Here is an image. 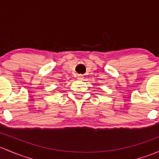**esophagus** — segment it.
Listing matches in <instances>:
<instances>
[{"label": "esophagus", "instance_id": "1", "mask_svg": "<svg viewBox=\"0 0 159 159\" xmlns=\"http://www.w3.org/2000/svg\"><path fill=\"white\" fill-rule=\"evenodd\" d=\"M77 78H78V80H82L83 78H84V77H83L82 75H77Z\"/></svg>", "mask_w": 159, "mask_h": 159}]
</instances>
